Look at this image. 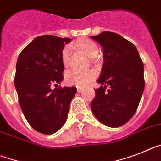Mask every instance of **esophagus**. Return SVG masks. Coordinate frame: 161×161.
<instances>
[{
  "label": "esophagus",
  "mask_w": 161,
  "mask_h": 161,
  "mask_svg": "<svg viewBox=\"0 0 161 161\" xmlns=\"http://www.w3.org/2000/svg\"><path fill=\"white\" fill-rule=\"evenodd\" d=\"M83 87H77V91H78V92H81L83 91Z\"/></svg>",
  "instance_id": "34e87169"
}]
</instances>
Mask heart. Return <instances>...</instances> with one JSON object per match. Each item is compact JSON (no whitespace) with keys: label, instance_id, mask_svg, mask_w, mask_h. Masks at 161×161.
Here are the masks:
<instances>
[{"label":"heart","instance_id":"obj_1","mask_svg":"<svg viewBox=\"0 0 161 161\" xmlns=\"http://www.w3.org/2000/svg\"><path fill=\"white\" fill-rule=\"evenodd\" d=\"M74 47H77L80 51H82L85 55H87L89 58L96 57L99 52L98 47L96 45L95 42H93L90 39L84 38L81 39ZM69 47H64L62 51L61 60L63 65L64 67H68L69 60ZM97 77L96 74L93 70H87V71H78V70H72L69 72L66 73L64 79L67 84L74 85L78 87H85L93 81Z\"/></svg>","mask_w":161,"mask_h":161}]
</instances>
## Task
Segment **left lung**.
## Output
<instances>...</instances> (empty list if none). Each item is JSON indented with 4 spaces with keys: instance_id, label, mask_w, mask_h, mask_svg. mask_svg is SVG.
Listing matches in <instances>:
<instances>
[{
    "instance_id": "left-lung-1",
    "label": "left lung",
    "mask_w": 161,
    "mask_h": 161,
    "mask_svg": "<svg viewBox=\"0 0 161 161\" xmlns=\"http://www.w3.org/2000/svg\"><path fill=\"white\" fill-rule=\"evenodd\" d=\"M91 38L102 47L104 58L97 80L101 86L95 90L91 110L106 126H122L135 114L144 91L143 63L136 47L115 32H102Z\"/></svg>"
}]
</instances>
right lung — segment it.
Here are the masks:
<instances>
[{
  "mask_svg": "<svg viewBox=\"0 0 161 161\" xmlns=\"http://www.w3.org/2000/svg\"><path fill=\"white\" fill-rule=\"evenodd\" d=\"M71 39L43 35L31 42L19 55L14 86L24 115L32 128L43 134L56 133L65 123L77 88L57 87L63 80L61 60ZM55 85L56 88L51 89Z\"/></svg>",
  "mask_w": 161,
  "mask_h": 161,
  "instance_id": "1",
  "label": "right lung"
}]
</instances>
